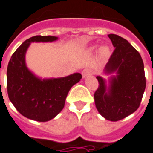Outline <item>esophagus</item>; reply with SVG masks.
Listing matches in <instances>:
<instances>
[{"label": "esophagus", "mask_w": 153, "mask_h": 153, "mask_svg": "<svg viewBox=\"0 0 153 153\" xmlns=\"http://www.w3.org/2000/svg\"><path fill=\"white\" fill-rule=\"evenodd\" d=\"M93 73V71H92L91 69H84L83 70V72H82V75H83V78H85V77L88 76V75H90L91 74Z\"/></svg>", "instance_id": "esophagus-1"}]
</instances>
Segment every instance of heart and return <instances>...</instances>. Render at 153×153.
<instances>
[{"mask_svg":"<svg viewBox=\"0 0 153 153\" xmlns=\"http://www.w3.org/2000/svg\"><path fill=\"white\" fill-rule=\"evenodd\" d=\"M96 48H97L96 46L91 47V48L89 49V51H90V52H94V51H96ZM99 56H100L101 58L106 59L110 54L109 47L106 46V45H103V46H102L100 49H99Z\"/></svg>","mask_w":153,"mask_h":153,"instance_id":"1","label":"heart"}]
</instances>
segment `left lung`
<instances>
[{
    "instance_id": "left-lung-1",
    "label": "left lung",
    "mask_w": 153,
    "mask_h": 153,
    "mask_svg": "<svg viewBox=\"0 0 153 153\" xmlns=\"http://www.w3.org/2000/svg\"><path fill=\"white\" fill-rule=\"evenodd\" d=\"M114 53L104 68L108 80L97 76L99 88L94 102L99 113L107 120L116 122L133 114L140 105L146 88L144 65L140 54L128 40L108 35Z\"/></svg>"
}]
</instances>
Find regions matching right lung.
<instances>
[{
    "mask_svg": "<svg viewBox=\"0 0 153 153\" xmlns=\"http://www.w3.org/2000/svg\"><path fill=\"white\" fill-rule=\"evenodd\" d=\"M56 36H33L15 51L7 67V93L17 111L24 117L47 122L56 117L65 107L69 89L82 79L79 73L62 78L41 79L30 71L25 54L33 42H54Z\"/></svg>",
    "mask_w": 153,
    "mask_h": 153,
    "instance_id": "obj_1",
    "label": "right lung"
}]
</instances>
